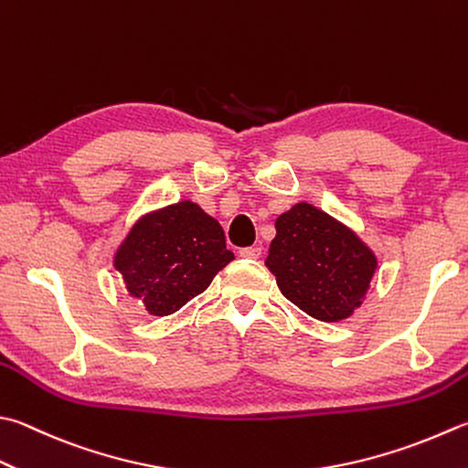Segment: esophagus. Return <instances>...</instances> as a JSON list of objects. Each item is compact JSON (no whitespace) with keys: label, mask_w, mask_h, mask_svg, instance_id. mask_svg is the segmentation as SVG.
Listing matches in <instances>:
<instances>
[{"label":"esophagus","mask_w":468,"mask_h":468,"mask_svg":"<svg viewBox=\"0 0 468 468\" xmlns=\"http://www.w3.org/2000/svg\"><path fill=\"white\" fill-rule=\"evenodd\" d=\"M262 254L261 246H246V249H240V257L242 259H259Z\"/></svg>","instance_id":"esophagus-1"}]
</instances>
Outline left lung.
<instances>
[{
  "label": "left lung",
  "instance_id": "8db88e82",
  "mask_svg": "<svg viewBox=\"0 0 468 468\" xmlns=\"http://www.w3.org/2000/svg\"><path fill=\"white\" fill-rule=\"evenodd\" d=\"M275 230L264 264L291 303L320 322L346 320L363 305L378 262L352 228L299 201Z\"/></svg>",
  "mask_w": 468,
  "mask_h": 468
}]
</instances>
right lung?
<instances>
[{
	"mask_svg": "<svg viewBox=\"0 0 468 468\" xmlns=\"http://www.w3.org/2000/svg\"><path fill=\"white\" fill-rule=\"evenodd\" d=\"M230 261L222 226L189 199L140 216L113 252L126 293L151 315L179 312Z\"/></svg>",
	"mask_w": 468,
	"mask_h": 468,
	"instance_id": "add662e5",
	"label": "right lung"
}]
</instances>
